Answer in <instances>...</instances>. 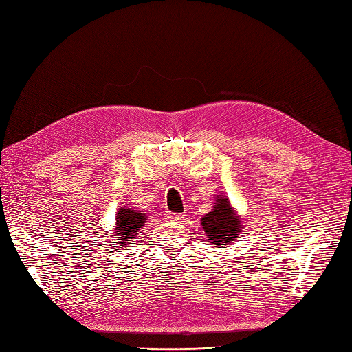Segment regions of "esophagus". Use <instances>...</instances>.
<instances>
[{
	"label": "esophagus",
	"mask_w": 352,
	"mask_h": 352,
	"mask_svg": "<svg viewBox=\"0 0 352 352\" xmlns=\"http://www.w3.org/2000/svg\"><path fill=\"white\" fill-rule=\"evenodd\" d=\"M186 218V213H168L166 219L172 221V222H180Z\"/></svg>",
	"instance_id": "obj_1"
}]
</instances>
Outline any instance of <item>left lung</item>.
<instances>
[{"label": "left lung", "mask_w": 352, "mask_h": 352, "mask_svg": "<svg viewBox=\"0 0 352 352\" xmlns=\"http://www.w3.org/2000/svg\"><path fill=\"white\" fill-rule=\"evenodd\" d=\"M201 227L208 243L216 248H226L242 234L243 218L231 206L228 197L214 195V206L201 218Z\"/></svg>", "instance_id": "left-lung-1"}]
</instances>
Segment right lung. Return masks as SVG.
Here are the masks:
<instances>
[{"instance_id":"right-lung-1","label":"right lung","mask_w":352,"mask_h":352,"mask_svg":"<svg viewBox=\"0 0 352 352\" xmlns=\"http://www.w3.org/2000/svg\"><path fill=\"white\" fill-rule=\"evenodd\" d=\"M145 222L146 213L136 210V208H131L130 206L119 207L115 223L116 233H113L116 236L115 243H118L122 248V246L134 242V239L139 234L140 228L145 226Z\"/></svg>"}]
</instances>
